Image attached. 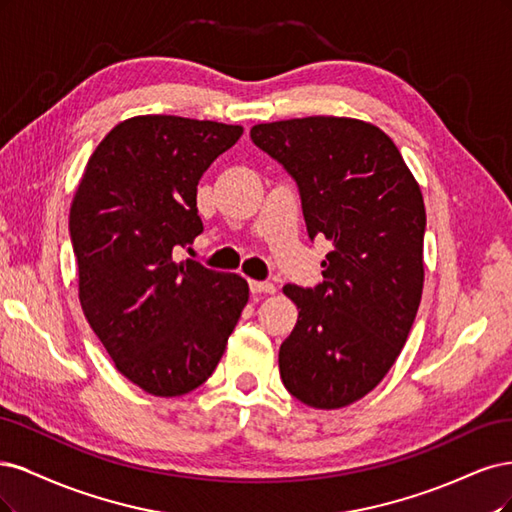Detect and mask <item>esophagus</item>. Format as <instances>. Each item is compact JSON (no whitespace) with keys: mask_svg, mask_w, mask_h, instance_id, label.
I'll list each match as a JSON object with an SVG mask.
<instances>
[{"mask_svg":"<svg viewBox=\"0 0 512 512\" xmlns=\"http://www.w3.org/2000/svg\"><path fill=\"white\" fill-rule=\"evenodd\" d=\"M251 293H274L276 287L270 283V280H249Z\"/></svg>","mask_w":512,"mask_h":512,"instance_id":"34e87169","label":"esophagus"}]
</instances>
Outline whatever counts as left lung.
<instances>
[{"label":"left lung","mask_w":512,"mask_h":512,"mask_svg":"<svg viewBox=\"0 0 512 512\" xmlns=\"http://www.w3.org/2000/svg\"><path fill=\"white\" fill-rule=\"evenodd\" d=\"M251 140L285 168L308 238L325 236L323 283L285 285L300 317L280 344L287 391L312 408L364 398L398 359L423 291V195L378 127L342 117L261 123Z\"/></svg>","instance_id":"left-lung-1"}]
</instances>
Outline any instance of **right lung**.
<instances>
[{
	"instance_id": "1",
	"label": "right lung",
	"mask_w": 512,
	"mask_h": 512,
	"mask_svg": "<svg viewBox=\"0 0 512 512\" xmlns=\"http://www.w3.org/2000/svg\"><path fill=\"white\" fill-rule=\"evenodd\" d=\"M240 125L146 114L95 148L70 208L78 298L117 370L174 398L217 368L249 302L238 274L176 261L204 232L197 183Z\"/></svg>"
}]
</instances>
